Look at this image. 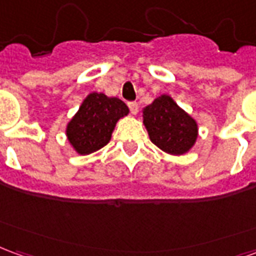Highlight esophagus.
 Wrapping results in <instances>:
<instances>
[{
  "mask_svg": "<svg viewBox=\"0 0 256 256\" xmlns=\"http://www.w3.org/2000/svg\"><path fill=\"white\" fill-rule=\"evenodd\" d=\"M128 108H130V112L133 115H137V112H138V104L137 102H128Z\"/></svg>",
  "mask_w": 256,
  "mask_h": 256,
  "instance_id": "1",
  "label": "esophagus"
}]
</instances>
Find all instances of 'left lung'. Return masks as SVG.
<instances>
[{"label": "left lung", "mask_w": 256, "mask_h": 256, "mask_svg": "<svg viewBox=\"0 0 256 256\" xmlns=\"http://www.w3.org/2000/svg\"><path fill=\"white\" fill-rule=\"evenodd\" d=\"M150 141L170 155H184L198 138V123L170 96L163 94L142 111Z\"/></svg>", "instance_id": "obj_1"}]
</instances>
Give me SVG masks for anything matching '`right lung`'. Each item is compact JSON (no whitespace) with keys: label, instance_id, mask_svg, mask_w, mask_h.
I'll return each instance as SVG.
<instances>
[{"label":"right lung","instance_id":"obj_1","mask_svg":"<svg viewBox=\"0 0 256 256\" xmlns=\"http://www.w3.org/2000/svg\"><path fill=\"white\" fill-rule=\"evenodd\" d=\"M128 114V106L122 100L93 92L68 122V141L79 155L93 154L110 142L116 122Z\"/></svg>","mask_w":256,"mask_h":256}]
</instances>
